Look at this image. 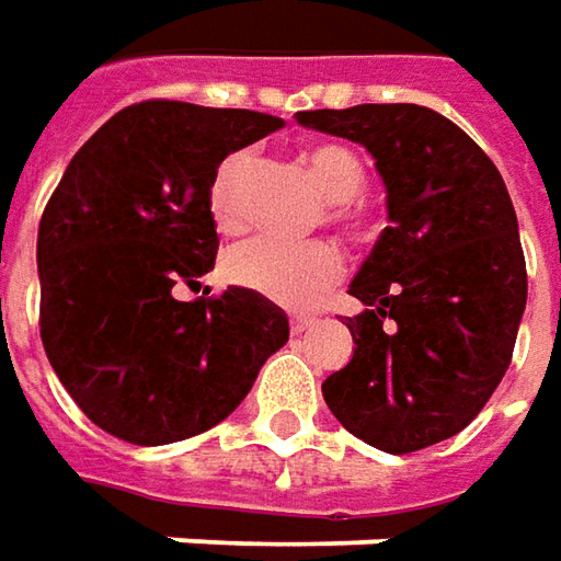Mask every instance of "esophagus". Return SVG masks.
<instances>
[{
    "mask_svg": "<svg viewBox=\"0 0 561 561\" xmlns=\"http://www.w3.org/2000/svg\"><path fill=\"white\" fill-rule=\"evenodd\" d=\"M314 324H318L314 318H293V321H289V330H293V336H299V333H306V330H311Z\"/></svg>",
    "mask_w": 561,
    "mask_h": 561,
    "instance_id": "34e87169",
    "label": "esophagus"
}]
</instances>
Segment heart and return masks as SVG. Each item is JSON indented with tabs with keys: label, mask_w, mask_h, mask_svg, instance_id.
<instances>
[{
	"label": "heart",
	"mask_w": 561,
	"mask_h": 561,
	"mask_svg": "<svg viewBox=\"0 0 561 561\" xmlns=\"http://www.w3.org/2000/svg\"><path fill=\"white\" fill-rule=\"evenodd\" d=\"M253 150H234L221 160L213 182H209V213L221 231H234L243 221V187L253 172ZM306 163L321 184L327 201L340 203L333 219L342 225H358L355 203L367 184L364 160L345 145H311L306 150ZM225 274L237 287L253 289L284 308H308L330 284L342 274V255L330 243H280L272 237H255L250 243L234 247L225 259Z\"/></svg>",
	"instance_id": "obj_1"
}]
</instances>
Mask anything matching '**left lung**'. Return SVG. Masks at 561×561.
Segmentation results:
<instances>
[{
    "label": "left lung",
    "mask_w": 561,
    "mask_h": 561,
    "mask_svg": "<svg viewBox=\"0 0 561 561\" xmlns=\"http://www.w3.org/2000/svg\"><path fill=\"white\" fill-rule=\"evenodd\" d=\"M299 126L364 145L386 184L389 228L348 293L355 355L324 379L345 430L411 454L466 430L506 374L528 274L497 167L460 126L420 104L302 111Z\"/></svg>",
    "instance_id": "8db88e82"
}]
</instances>
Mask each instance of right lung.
Listing matches in <instances>:
<instances>
[{"label":"right lung","mask_w":561,"mask_h":561,"mask_svg":"<svg viewBox=\"0 0 561 561\" xmlns=\"http://www.w3.org/2000/svg\"><path fill=\"white\" fill-rule=\"evenodd\" d=\"M280 126L255 111L141 101L64 169L36 240L39 333L98 430L145 447L213 430L289 340L287 314L253 289L175 296L216 265V167Z\"/></svg>","instance_id":"add662e5"}]
</instances>
